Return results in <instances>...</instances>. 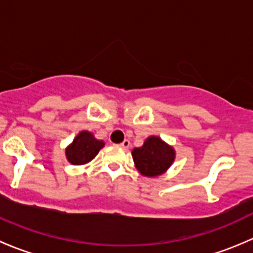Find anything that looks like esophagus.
<instances>
[{
    "mask_svg": "<svg viewBox=\"0 0 253 253\" xmlns=\"http://www.w3.org/2000/svg\"><path fill=\"white\" fill-rule=\"evenodd\" d=\"M129 144H131V143H129L128 139H125V141L122 142V143H120L119 145H120V147H121V148H124V149H127V148L129 147Z\"/></svg>",
    "mask_w": 253,
    "mask_h": 253,
    "instance_id": "1",
    "label": "esophagus"
}]
</instances>
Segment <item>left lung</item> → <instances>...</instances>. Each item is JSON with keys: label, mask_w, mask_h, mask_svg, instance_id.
I'll return each instance as SVG.
<instances>
[{"label": "left lung", "mask_w": 253, "mask_h": 253, "mask_svg": "<svg viewBox=\"0 0 253 253\" xmlns=\"http://www.w3.org/2000/svg\"><path fill=\"white\" fill-rule=\"evenodd\" d=\"M132 158L142 175L154 177L164 174L171 167L175 160V150L159 137L150 136L142 147L132 150Z\"/></svg>", "instance_id": "8db88e82"}]
</instances>
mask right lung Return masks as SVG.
Segmentation results:
<instances>
[{
    "label": "right lung",
    "instance_id": "1",
    "mask_svg": "<svg viewBox=\"0 0 253 253\" xmlns=\"http://www.w3.org/2000/svg\"><path fill=\"white\" fill-rule=\"evenodd\" d=\"M104 145L105 143L96 139L93 133L88 131H82L66 148V158L73 165L86 164L95 158V155Z\"/></svg>",
    "mask_w": 253,
    "mask_h": 253
}]
</instances>
